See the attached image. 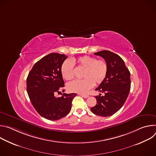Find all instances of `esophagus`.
I'll return each instance as SVG.
<instances>
[{
    "label": "esophagus",
    "mask_w": 156,
    "mask_h": 156,
    "mask_svg": "<svg viewBox=\"0 0 156 156\" xmlns=\"http://www.w3.org/2000/svg\"><path fill=\"white\" fill-rule=\"evenodd\" d=\"M80 96H81V97L84 98H87L89 97V96L87 94H79Z\"/></svg>",
    "instance_id": "obj_1"
}]
</instances>
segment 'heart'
Segmentation results:
<instances>
[{
	"mask_svg": "<svg viewBox=\"0 0 156 156\" xmlns=\"http://www.w3.org/2000/svg\"><path fill=\"white\" fill-rule=\"evenodd\" d=\"M84 70L81 80H75L66 85V88L70 92L84 93L95 84L101 83L106 77L108 65L102 58L97 59L96 57L84 55L77 59L66 60L61 66V73L64 79L67 81L73 79L74 64Z\"/></svg>",
	"mask_w": 156,
	"mask_h": 156,
	"instance_id": "obj_1",
	"label": "heart"
}]
</instances>
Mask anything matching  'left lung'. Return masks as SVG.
<instances>
[{"label":"left lung","mask_w":156,"mask_h":156,"mask_svg":"<svg viewBox=\"0 0 156 156\" xmlns=\"http://www.w3.org/2000/svg\"><path fill=\"white\" fill-rule=\"evenodd\" d=\"M94 54L107 62L108 70L105 78L95 90L105 95L95 96L97 104L91 110L97 115L108 117L119 110L128 98L131 86L130 72L119 55L106 50Z\"/></svg>","instance_id":"1"}]
</instances>
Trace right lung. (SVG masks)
<instances>
[{
    "label": "right lung",
    "mask_w": 156,
    "mask_h": 156,
    "mask_svg": "<svg viewBox=\"0 0 156 156\" xmlns=\"http://www.w3.org/2000/svg\"><path fill=\"white\" fill-rule=\"evenodd\" d=\"M67 58L64 54L51 53L37 62L27 79V90L37 113L48 120H57L67 115L76 93L55 96L64 86L61 66Z\"/></svg>",
    "instance_id": "1"
}]
</instances>
